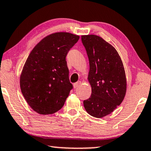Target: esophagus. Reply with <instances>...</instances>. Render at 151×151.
<instances>
[{
    "label": "esophagus",
    "instance_id": "1",
    "mask_svg": "<svg viewBox=\"0 0 151 151\" xmlns=\"http://www.w3.org/2000/svg\"><path fill=\"white\" fill-rule=\"evenodd\" d=\"M81 85V81H78V82L74 83L73 86H74V87H75V88H77V87H79Z\"/></svg>",
    "mask_w": 151,
    "mask_h": 151
}]
</instances>
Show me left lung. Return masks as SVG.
Here are the masks:
<instances>
[{
  "label": "left lung",
  "mask_w": 151,
  "mask_h": 151,
  "mask_svg": "<svg viewBox=\"0 0 151 151\" xmlns=\"http://www.w3.org/2000/svg\"><path fill=\"white\" fill-rule=\"evenodd\" d=\"M89 62L87 79L91 95L84 100L87 113L102 118L112 113L125 98L127 81L124 66L117 51L97 35H82Z\"/></svg>",
  "instance_id": "1"
}]
</instances>
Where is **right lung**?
Wrapping results in <instances>:
<instances>
[{"label":"right lung","mask_w":151,"mask_h":151,"mask_svg":"<svg viewBox=\"0 0 151 151\" xmlns=\"http://www.w3.org/2000/svg\"><path fill=\"white\" fill-rule=\"evenodd\" d=\"M79 36L55 32L43 38L29 54L20 75V89L27 103L39 114L62 109L73 89L66 56Z\"/></svg>","instance_id":"add662e5"}]
</instances>
